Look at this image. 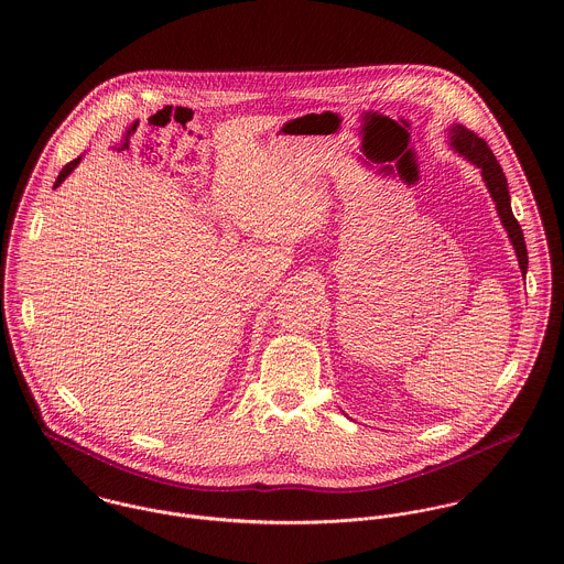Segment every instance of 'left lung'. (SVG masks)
Returning a JSON list of instances; mask_svg holds the SVG:
<instances>
[{
	"mask_svg": "<svg viewBox=\"0 0 564 564\" xmlns=\"http://www.w3.org/2000/svg\"><path fill=\"white\" fill-rule=\"evenodd\" d=\"M449 143L452 148L465 156L467 161L474 162L480 171H482L484 182H486V188L495 202V208L499 213V219L510 237V242L517 251V260H519V269L525 278L528 273V249H525V241H523V230L519 226V221L514 219L512 215V208H510V195H508V182H506V175L499 166L497 159L492 156L490 148L486 145V141L480 139L476 132L467 130L465 126H452L449 128Z\"/></svg>",
	"mask_w": 564,
	"mask_h": 564,
	"instance_id": "1",
	"label": "left lung"
}]
</instances>
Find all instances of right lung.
Instances as JSON below:
<instances>
[{
	"instance_id": "right-lung-1",
	"label": "right lung",
	"mask_w": 564,
	"mask_h": 564,
	"mask_svg": "<svg viewBox=\"0 0 564 564\" xmlns=\"http://www.w3.org/2000/svg\"><path fill=\"white\" fill-rule=\"evenodd\" d=\"M80 161L82 159L78 156L76 161L67 162V164L63 166V171L58 173V177H56V182H54V188H58V186L65 182V177H67V175H69V173H72V171H74V169L80 164Z\"/></svg>"
}]
</instances>
